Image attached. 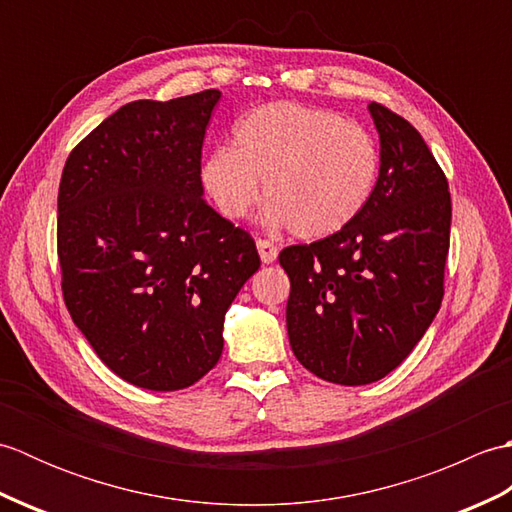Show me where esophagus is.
<instances>
[{"label":"esophagus","instance_id":"1","mask_svg":"<svg viewBox=\"0 0 512 512\" xmlns=\"http://www.w3.org/2000/svg\"><path fill=\"white\" fill-rule=\"evenodd\" d=\"M257 250L264 264H273L279 255V246L275 242H270V239H262V237L257 239Z\"/></svg>","mask_w":512,"mask_h":512}]
</instances>
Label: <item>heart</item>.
<instances>
[{
    "instance_id": "b5f03b06",
    "label": "heart",
    "mask_w": 512,
    "mask_h": 512,
    "mask_svg": "<svg viewBox=\"0 0 512 512\" xmlns=\"http://www.w3.org/2000/svg\"><path fill=\"white\" fill-rule=\"evenodd\" d=\"M380 151L363 125L301 103H268L233 127V147L202 162V184L215 209L242 220L262 198L268 220L299 237H328L350 226L372 198Z\"/></svg>"
}]
</instances>
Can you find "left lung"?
<instances>
[{
    "label": "left lung",
    "instance_id": "8db88e82",
    "mask_svg": "<svg viewBox=\"0 0 512 512\" xmlns=\"http://www.w3.org/2000/svg\"><path fill=\"white\" fill-rule=\"evenodd\" d=\"M380 171L363 213L343 231L279 253L290 277L288 339L328 383L367 385L396 369L444 297L451 193L418 129L369 103Z\"/></svg>",
    "mask_w": 512,
    "mask_h": 512
}]
</instances>
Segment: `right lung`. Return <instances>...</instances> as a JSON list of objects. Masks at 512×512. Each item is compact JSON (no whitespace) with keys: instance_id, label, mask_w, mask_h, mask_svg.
Instances as JSON below:
<instances>
[{"instance_id":"add662e5","label":"right lung","mask_w":512,"mask_h":512,"mask_svg":"<svg viewBox=\"0 0 512 512\" xmlns=\"http://www.w3.org/2000/svg\"><path fill=\"white\" fill-rule=\"evenodd\" d=\"M220 92L134 101L61 173L57 255L76 328L127 383L184 389L222 356L224 314L259 268L255 239L202 198V143Z\"/></svg>"}]
</instances>
